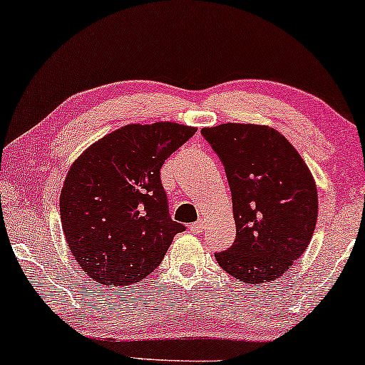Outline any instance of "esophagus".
<instances>
[{
    "instance_id": "esophagus-1",
    "label": "esophagus",
    "mask_w": 365,
    "mask_h": 365,
    "mask_svg": "<svg viewBox=\"0 0 365 365\" xmlns=\"http://www.w3.org/2000/svg\"><path fill=\"white\" fill-rule=\"evenodd\" d=\"M189 230H190V232H192V233H200V232H202V230H204V222H202V220H199V222H195V223H192V225H190V227H189Z\"/></svg>"
}]
</instances>
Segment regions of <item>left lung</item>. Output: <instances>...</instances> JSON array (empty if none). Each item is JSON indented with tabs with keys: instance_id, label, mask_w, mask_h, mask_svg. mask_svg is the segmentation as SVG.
I'll return each instance as SVG.
<instances>
[{
	"instance_id": "8db88e82",
	"label": "left lung",
	"mask_w": 365,
	"mask_h": 365,
	"mask_svg": "<svg viewBox=\"0 0 365 365\" xmlns=\"http://www.w3.org/2000/svg\"><path fill=\"white\" fill-rule=\"evenodd\" d=\"M200 133L225 168L237 225L233 245L215 259L241 282H271L304 255L315 232L312 173L271 127L222 124Z\"/></svg>"
}]
</instances>
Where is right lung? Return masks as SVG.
<instances>
[{"label":"right lung","mask_w":365,"mask_h":365,"mask_svg":"<svg viewBox=\"0 0 365 365\" xmlns=\"http://www.w3.org/2000/svg\"><path fill=\"white\" fill-rule=\"evenodd\" d=\"M195 133L175 122L132 124L91 145L66 175L60 195L68 248L99 284L128 285L161 264L173 237L161 166Z\"/></svg>","instance_id":"right-lung-1"}]
</instances>
